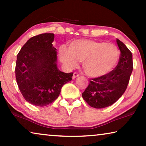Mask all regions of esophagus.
<instances>
[{"label":"esophagus","mask_w":146,"mask_h":146,"mask_svg":"<svg viewBox=\"0 0 146 146\" xmlns=\"http://www.w3.org/2000/svg\"><path fill=\"white\" fill-rule=\"evenodd\" d=\"M79 76V74L76 72H74L73 74V76H72V79H75L76 78L78 77Z\"/></svg>","instance_id":"1"}]
</instances>
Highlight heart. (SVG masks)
<instances>
[{
    "mask_svg": "<svg viewBox=\"0 0 146 146\" xmlns=\"http://www.w3.org/2000/svg\"><path fill=\"white\" fill-rule=\"evenodd\" d=\"M60 57L67 67L74 68L78 61L83 62L85 73L92 78L108 74L114 68L119 57L117 47L113 44L92 40H76L69 45V50L61 46Z\"/></svg>",
    "mask_w": 146,
    "mask_h": 146,
    "instance_id": "heart-1",
    "label": "heart"
}]
</instances>
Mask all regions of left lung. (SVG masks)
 Returning <instances> with one entry per match:
<instances>
[{
  "mask_svg": "<svg viewBox=\"0 0 146 146\" xmlns=\"http://www.w3.org/2000/svg\"><path fill=\"white\" fill-rule=\"evenodd\" d=\"M116 42L120 50L119 62L114 70L104 76L90 80L82 98L94 108H104L114 104L125 92L133 70L132 54L119 40Z\"/></svg>",
  "mask_w": 146,
  "mask_h": 146,
  "instance_id": "1",
  "label": "left lung"
}]
</instances>
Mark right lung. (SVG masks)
Segmentation results:
<instances>
[{
	"instance_id": "1",
	"label": "right lung",
	"mask_w": 146,
	"mask_h": 146,
	"mask_svg": "<svg viewBox=\"0 0 146 146\" xmlns=\"http://www.w3.org/2000/svg\"><path fill=\"white\" fill-rule=\"evenodd\" d=\"M54 40L52 33L32 37L17 55L15 74L18 86L26 100L36 106L53 102L73 76L72 72L64 73L58 68Z\"/></svg>"
}]
</instances>
